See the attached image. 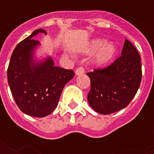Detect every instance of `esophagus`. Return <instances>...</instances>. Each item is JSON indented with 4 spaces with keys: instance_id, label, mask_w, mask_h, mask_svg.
Wrapping results in <instances>:
<instances>
[{
    "instance_id": "34e87169",
    "label": "esophagus",
    "mask_w": 154,
    "mask_h": 154,
    "mask_svg": "<svg viewBox=\"0 0 154 154\" xmlns=\"http://www.w3.org/2000/svg\"><path fill=\"white\" fill-rule=\"evenodd\" d=\"M84 72H85V69H84V67H78V68H77V70H76V72H75V73H76L77 76L82 75Z\"/></svg>"
}]
</instances>
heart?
<instances>
[{"label":"heart","mask_w":154,"mask_h":154,"mask_svg":"<svg viewBox=\"0 0 154 154\" xmlns=\"http://www.w3.org/2000/svg\"><path fill=\"white\" fill-rule=\"evenodd\" d=\"M87 54L95 55V63L105 65L112 60L116 54V47L112 42H106L103 38H96L91 40L87 47Z\"/></svg>","instance_id":"obj_1"}]
</instances>
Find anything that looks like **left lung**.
Returning a JSON list of instances; mask_svg holds the SVG:
<instances>
[{"instance_id":"1","label":"left lung","mask_w":154,"mask_h":154,"mask_svg":"<svg viewBox=\"0 0 154 154\" xmlns=\"http://www.w3.org/2000/svg\"><path fill=\"white\" fill-rule=\"evenodd\" d=\"M139 52L128 39L121 56L104 69L87 72L91 90L87 100L97 113L109 115L125 108L135 96L142 78Z\"/></svg>"}]
</instances>
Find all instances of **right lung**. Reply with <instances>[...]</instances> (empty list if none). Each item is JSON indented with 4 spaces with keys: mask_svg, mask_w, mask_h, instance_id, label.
<instances>
[{
    "mask_svg": "<svg viewBox=\"0 0 154 154\" xmlns=\"http://www.w3.org/2000/svg\"><path fill=\"white\" fill-rule=\"evenodd\" d=\"M38 34L47 35V32L38 29L17 44L10 60L7 80L23 113L45 117L56 109L63 87L73 78L74 72L56 67L50 56L41 60L35 57L40 43L34 37Z\"/></svg>",
    "mask_w": 154,
    "mask_h": 154,
    "instance_id": "add662e5",
    "label": "right lung"
}]
</instances>
